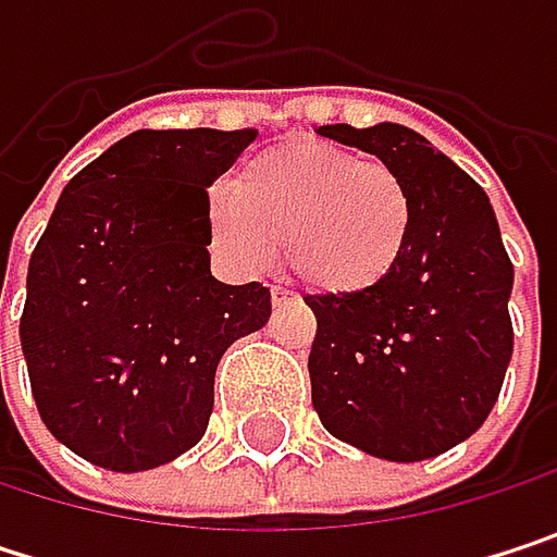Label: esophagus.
<instances>
[{
	"label": "esophagus",
	"mask_w": 557,
	"mask_h": 557,
	"mask_svg": "<svg viewBox=\"0 0 557 557\" xmlns=\"http://www.w3.org/2000/svg\"><path fill=\"white\" fill-rule=\"evenodd\" d=\"M271 299H274V306H280V302H286V299H293V289H286L283 283H277V286L271 289Z\"/></svg>",
	"instance_id": "obj_1"
}]
</instances>
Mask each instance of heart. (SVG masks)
Instances as JSON below:
<instances>
[{"label":"heart","mask_w":557,"mask_h":557,"mask_svg":"<svg viewBox=\"0 0 557 557\" xmlns=\"http://www.w3.org/2000/svg\"><path fill=\"white\" fill-rule=\"evenodd\" d=\"M215 251L261 271L286 248L293 274L322 293H358L387 277L412 235L409 186L381 161L293 141L255 154L232 189H212Z\"/></svg>","instance_id":"heart-1"}]
</instances>
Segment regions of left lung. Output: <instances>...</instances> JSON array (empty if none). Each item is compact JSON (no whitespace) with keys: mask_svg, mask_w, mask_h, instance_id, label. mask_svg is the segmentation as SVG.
Segmentation results:
<instances>
[{"mask_svg":"<svg viewBox=\"0 0 557 557\" xmlns=\"http://www.w3.org/2000/svg\"><path fill=\"white\" fill-rule=\"evenodd\" d=\"M377 154L412 196V235L387 277L358 293L306 296L322 425L387 461H425L471 438L512 358V264L487 193L412 128L322 125Z\"/></svg>","mask_w":557,"mask_h":557,"instance_id":"left-lung-1","label":"left lung"}]
</instances>
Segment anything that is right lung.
<instances>
[{
	"label": "right lung",
	"mask_w": 557,
	"mask_h": 557,
	"mask_svg": "<svg viewBox=\"0 0 557 557\" xmlns=\"http://www.w3.org/2000/svg\"><path fill=\"white\" fill-rule=\"evenodd\" d=\"M255 128L132 132L60 193L28 261L22 351L45 425L79 458L151 471L209 425L225 348L271 315V289L209 271V186Z\"/></svg>",
	"instance_id": "1"
}]
</instances>
